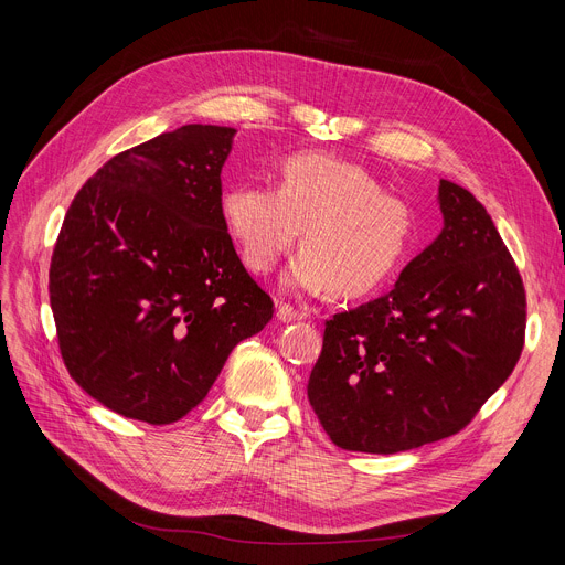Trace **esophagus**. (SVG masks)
<instances>
[{"label":"esophagus","instance_id":"1","mask_svg":"<svg viewBox=\"0 0 565 565\" xmlns=\"http://www.w3.org/2000/svg\"><path fill=\"white\" fill-rule=\"evenodd\" d=\"M276 317H278L280 321H299V319L306 317V312L297 310V308L289 306V303H280L278 310H276Z\"/></svg>","mask_w":565,"mask_h":565}]
</instances>
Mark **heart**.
Returning <instances> with one entry per match:
<instances>
[{
  "mask_svg": "<svg viewBox=\"0 0 565 565\" xmlns=\"http://www.w3.org/2000/svg\"><path fill=\"white\" fill-rule=\"evenodd\" d=\"M221 216L241 259L257 274L271 271L303 227V248L289 262L282 287L331 289L347 299L386 285L418 230L416 209L388 195L370 170L315 151L285 158L278 185H230Z\"/></svg>",
  "mask_w": 565,
  "mask_h": 565,
  "instance_id": "1",
  "label": "heart"
}]
</instances>
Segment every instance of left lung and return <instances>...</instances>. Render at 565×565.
<instances>
[{"mask_svg": "<svg viewBox=\"0 0 565 565\" xmlns=\"http://www.w3.org/2000/svg\"><path fill=\"white\" fill-rule=\"evenodd\" d=\"M444 230L384 297L327 321L308 399L344 450L391 455L460 433L518 365L526 291L490 213L441 179Z\"/></svg>", "mask_w": 565, "mask_h": 565, "instance_id": "8db88e82", "label": "left lung"}]
</instances>
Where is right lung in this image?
Segmentation results:
<instances>
[{
    "label": "right lung",
    "instance_id": "add662e5",
    "mask_svg": "<svg viewBox=\"0 0 565 565\" xmlns=\"http://www.w3.org/2000/svg\"><path fill=\"white\" fill-rule=\"evenodd\" d=\"M234 132L188 124L121 151L66 211L50 262L60 352L75 384L126 418H183L274 317L221 216Z\"/></svg>",
    "mask_w": 565,
    "mask_h": 565
}]
</instances>
